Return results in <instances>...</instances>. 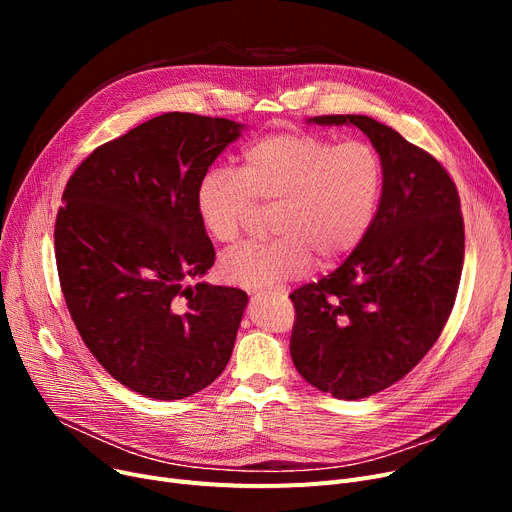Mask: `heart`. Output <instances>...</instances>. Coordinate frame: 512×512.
<instances>
[{
	"label": "heart",
	"mask_w": 512,
	"mask_h": 512,
	"mask_svg": "<svg viewBox=\"0 0 512 512\" xmlns=\"http://www.w3.org/2000/svg\"><path fill=\"white\" fill-rule=\"evenodd\" d=\"M384 188L380 153L365 141L336 145L309 132H276L249 145L238 172L209 168L197 184V213L205 232L234 242L255 203L274 205L263 242H247L220 257L232 286L261 288L305 276L317 257L340 261L365 238Z\"/></svg>",
	"instance_id": "obj_1"
}]
</instances>
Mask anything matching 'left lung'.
<instances>
[{
    "mask_svg": "<svg viewBox=\"0 0 512 512\" xmlns=\"http://www.w3.org/2000/svg\"><path fill=\"white\" fill-rule=\"evenodd\" d=\"M319 126L353 124L380 153V207L346 261L290 294L297 319L292 363L336 398L382 392L440 338L459 290L465 224L456 184L436 157L369 116H317Z\"/></svg>",
    "mask_w": 512,
    "mask_h": 512,
    "instance_id": "obj_1",
    "label": "left lung"
}]
</instances>
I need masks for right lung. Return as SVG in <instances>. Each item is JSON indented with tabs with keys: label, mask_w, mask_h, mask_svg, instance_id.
<instances>
[{
	"label": "right lung",
	"mask_w": 512,
	"mask_h": 512,
	"mask_svg": "<svg viewBox=\"0 0 512 512\" xmlns=\"http://www.w3.org/2000/svg\"><path fill=\"white\" fill-rule=\"evenodd\" d=\"M245 124L170 112L97 147L70 176L56 261L74 326L126 388L178 400L230 361L245 290L184 286L215 261L197 184Z\"/></svg>",
	"instance_id": "add662e5"
}]
</instances>
